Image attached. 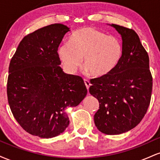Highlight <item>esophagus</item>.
<instances>
[{
  "instance_id": "34e87169",
  "label": "esophagus",
  "mask_w": 160,
  "mask_h": 160,
  "mask_svg": "<svg viewBox=\"0 0 160 160\" xmlns=\"http://www.w3.org/2000/svg\"><path fill=\"white\" fill-rule=\"evenodd\" d=\"M84 82H85V85H86V89H87L88 90H89V86H91L90 82H89V80H86V79H84Z\"/></svg>"
}]
</instances>
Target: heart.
I'll return each mask as SVG.
<instances>
[{
    "label": "heart",
    "mask_w": 160,
    "mask_h": 160,
    "mask_svg": "<svg viewBox=\"0 0 160 160\" xmlns=\"http://www.w3.org/2000/svg\"><path fill=\"white\" fill-rule=\"evenodd\" d=\"M122 45L118 38L95 28H84L73 33L69 44L62 46L58 56L64 68L74 73L82 62L92 76L102 77L113 70L120 59Z\"/></svg>",
    "instance_id": "obj_1"
}]
</instances>
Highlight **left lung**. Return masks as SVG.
Masks as SVG:
<instances>
[{
	"label": "left lung",
	"mask_w": 160,
	"mask_h": 160,
	"mask_svg": "<svg viewBox=\"0 0 160 160\" xmlns=\"http://www.w3.org/2000/svg\"><path fill=\"white\" fill-rule=\"evenodd\" d=\"M122 37V54L113 70L92 79L89 92L99 102L94 115L97 128L106 135H120L135 128L146 114L153 78L149 56L132 29L112 24Z\"/></svg>",
	"instance_id": "8db88e82"
}]
</instances>
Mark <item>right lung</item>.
I'll return each mask as SVG.
<instances>
[{"label":"right lung","instance_id":"obj_1","mask_svg":"<svg viewBox=\"0 0 160 160\" xmlns=\"http://www.w3.org/2000/svg\"><path fill=\"white\" fill-rule=\"evenodd\" d=\"M70 28L52 24L21 40L9 66L7 98L13 117L32 135L51 138L69 125L65 109L87 94L83 80L60 67L58 49Z\"/></svg>","mask_w":160,"mask_h":160}]
</instances>
